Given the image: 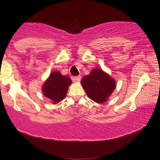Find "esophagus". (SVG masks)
Wrapping results in <instances>:
<instances>
[{"mask_svg": "<svg viewBox=\"0 0 160 160\" xmlns=\"http://www.w3.org/2000/svg\"><path fill=\"white\" fill-rule=\"evenodd\" d=\"M81 78H82V77H81L80 76H74L73 77V81L74 82H80V80H81Z\"/></svg>", "mask_w": 160, "mask_h": 160, "instance_id": "1", "label": "esophagus"}]
</instances>
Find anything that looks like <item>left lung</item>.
Here are the masks:
<instances>
[{
  "label": "left lung",
  "instance_id": "obj_1",
  "mask_svg": "<svg viewBox=\"0 0 160 160\" xmlns=\"http://www.w3.org/2000/svg\"><path fill=\"white\" fill-rule=\"evenodd\" d=\"M88 97L93 101L102 103L107 101L116 87V82L100 68L92 70L89 75L81 81Z\"/></svg>",
  "mask_w": 160,
  "mask_h": 160
}]
</instances>
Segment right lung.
Wrapping results in <instances>:
<instances>
[{
	"instance_id": "1",
	"label": "right lung",
	"mask_w": 160,
	"mask_h": 160,
	"mask_svg": "<svg viewBox=\"0 0 160 160\" xmlns=\"http://www.w3.org/2000/svg\"><path fill=\"white\" fill-rule=\"evenodd\" d=\"M71 83L68 76H62L58 71L52 72L43 84V95L51 100L54 104L58 103L65 98Z\"/></svg>"
}]
</instances>
